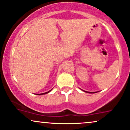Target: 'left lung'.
<instances>
[{
  "label": "left lung",
  "mask_w": 130,
  "mask_h": 130,
  "mask_svg": "<svg viewBox=\"0 0 130 130\" xmlns=\"http://www.w3.org/2000/svg\"><path fill=\"white\" fill-rule=\"evenodd\" d=\"M86 92V91H84ZM88 92V93H96V92Z\"/></svg>",
  "instance_id": "1"
}]
</instances>
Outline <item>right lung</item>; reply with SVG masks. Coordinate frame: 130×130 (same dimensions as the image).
<instances>
[{
  "label": "right lung",
  "mask_w": 130,
  "mask_h": 130,
  "mask_svg": "<svg viewBox=\"0 0 130 130\" xmlns=\"http://www.w3.org/2000/svg\"><path fill=\"white\" fill-rule=\"evenodd\" d=\"M52 90V89H51ZM51 90H50V91H48V92H45V93H40V94H37V95H44V94H46V93H49V92H51Z\"/></svg>",
  "instance_id": "1"
}]
</instances>
